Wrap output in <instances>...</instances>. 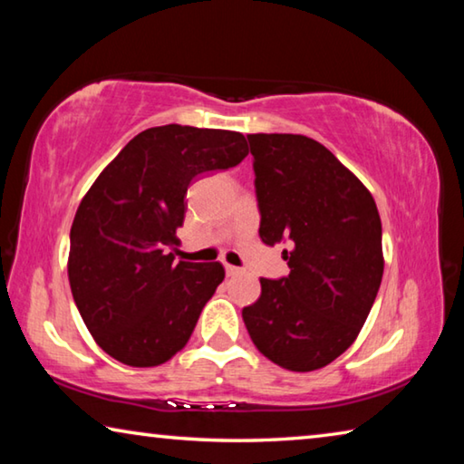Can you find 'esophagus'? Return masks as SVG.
Wrapping results in <instances>:
<instances>
[{"label":"esophagus","mask_w":464,"mask_h":464,"mask_svg":"<svg viewBox=\"0 0 464 464\" xmlns=\"http://www.w3.org/2000/svg\"><path fill=\"white\" fill-rule=\"evenodd\" d=\"M225 272H227V276H237L241 270L235 268V266H231V264H225Z\"/></svg>","instance_id":"1"}]
</instances>
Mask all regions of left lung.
I'll return each mask as SVG.
<instances>
[{
  "label": "left lung",
  "mask_w": 464,
  "mask_h": 464,
  "mask_svg": "<svg viewBox=\"0 0 464 464\" xmlns=\"http://www.w3.org/2000/svg\"><path fill=\"white\" fill-rule=\"evenodd\" d=\"M254 155L260 239L286 241L290 274L260 278L241 311L251 342L286 371L309 372L343 354L379 293L382 229L372 194L317 140L247 135Z\"/></svg>",
  "instance_id": "8db88e82"
}]
</instances>
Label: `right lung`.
I'll return each mask as SVG.
<instances>
[{
	"mask_svg": "<svg viewBox=\"0 0 464 464\" xmlns=\"http://www.w3.org/2000/svg\"><path fill=\"white\" fill-rule=\"evenodd\" d=\"M246 155L241 132L166 124L139 132L92 184L72 225L67 272L83 324L106 354L160 366L190 340L225 268L174 264L168 249L178 243L192 179Z\"/></svg>",
	"mask_w": 464,
	"mask_h": 464,
	"instance_id": "1",
	"label": "right lung"
}]
</instances>
